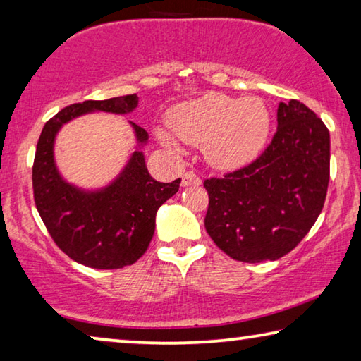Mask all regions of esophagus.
I'll use <instances>...</instances> for the list:
<instances>
[{"label":"esophagus","mask_w":361,"mask_h":361,"mask_svg":"<svg viewBox=\"0 0 361 361\" xmlns=\"http://www.w3.org/2000/svg\"><path fill=\"white\" fill-rule=\"evenodd\" d=\"M200 183H202V181H200L199 175L194 173V172H186L185 175L181 176V185L183 186H199Z\"/></svg>","instance_id":"1"}]
</instances>
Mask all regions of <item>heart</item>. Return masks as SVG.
Listing matches in <instances>:
<instances>
[{"label":"heart","mask_w":361,"mask_h":361,"mask_svg":"<svg viewBox=\"0 0 361 361\" xmlns=\"http://www.w3.org/2000/svg\"><path fill=\"white\" fill-rule=\"evenodd\" d=\"M167 121L181 142L204 146L209 162L218 169H237L253 161L271 129L269 109L259 99L237 100L215 92L175 106ZM159 140L176 148L175 138L166 132H159Z\"/></svg>","instance_id":"1"}]
</instances>
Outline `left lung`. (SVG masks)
I'll use <instances>...</instances> for the list:
<instances>
[{"mask_svg":"<svg viewBox=\"0 0 361 361\" xmlns=\"http://www.w3.org/2000/svg\"><path fill=\"white\" fill-rule=\"evenodd\" d=\"M279 127L264 151L204 181L205 229L219 250L242 262L276 261L298 247L325 205L329 132L298 100L280 102Z\"/></svg>","mask_w":361,"mask_h":361,"instance_id":"1","label":"left lung"}]
</instances>
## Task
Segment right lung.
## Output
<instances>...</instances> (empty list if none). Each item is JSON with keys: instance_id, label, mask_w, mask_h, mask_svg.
Segmentation results:
<instances>
[{"instance_id": "1", "label": "right lung", "mask_w": 361, "mask_h": 361, "mask_svg": "<svg viewBox=\"0 0 361 361\" xmlns=\"http://www.w3.org/2000/svg\"><path fill=\"white\" fill-rule=\"evenodd\" d=\"M137 105L135 94L73 103L42 127L32 170L35 205L56 245L79 264L121 269L142 258L154 234L159 207L180 188L181 178L152 180L140 151L133 152L119 178L100 192H82L60 178L52 146L62 124L94 109L124 114ZM132 126L138 142L145 143L148 132Z\"/></svg>"}]
</instances>
